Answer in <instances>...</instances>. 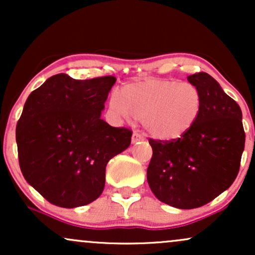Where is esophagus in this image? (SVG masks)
Segmentation results:
<instances>
[{
	"label": "esophagus",
	"mask_w": 255,
	"mask_h": 255,
	"mask_svg": "<svg viewBox=\"0 0 255 255\" xmlns=\"http://www.w3.org/2000/svg\"><path fill=\"white\" fill-rule=\"evenodd\" d=\"M142 140H144V136H142L141 134L137 133V131H134L133 135H131V142H133V144H135V142L142 141Z\"/></svg>",
	"instance_id": "obj_1"
}]
</instances>
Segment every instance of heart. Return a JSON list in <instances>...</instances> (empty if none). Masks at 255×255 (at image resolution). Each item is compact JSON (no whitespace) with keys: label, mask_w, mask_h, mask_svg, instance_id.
<instances>
[{"label":"heart","mask_w":255,"mask_h":255,"mask_svg":"<svg viewBox=\"0 0 255 255\" xmlns=\"http://www.w3.org/2000/svg\"><path fill=\"white\" fill-rule=\"evenodd\" d=\"M110 108L126 120H141L156 139L172 140L187 133L198 120L201 93L191 83L150 79L127 85L124 95L113 92Z\"/></svg>","instance_id":"1"}]
</instances>
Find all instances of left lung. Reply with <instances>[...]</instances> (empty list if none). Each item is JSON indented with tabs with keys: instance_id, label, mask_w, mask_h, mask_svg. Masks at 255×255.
<instances>
[{
	"instance_id": "8db88e82",
	"label": "left lung",
	"mask_w": 255,
	"mask_h": 255,
	"mask_svg": "<svg viewBox=\"0 0 255 255\" xmlns=\"http://www.w3.org/2000/svg\"><path fill=\"white\" fill-rule=\"evenodd\" d=\"M201 93L195 124L178 139H150L147 182L158 200L197 209L227 191L238 176L246 134L239 104L207 73L187 77Z\"/></svg>"
}]
</instances>
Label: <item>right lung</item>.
Listing matches in <instances>:
<instances>
[{"mask_svg":"<svg viewBox=\"0 0 255 255\" xmlns=\"http://www.w3.org/2000/svg\"><path fill=\"white\" fill-rule=\"evenodd\" d=\"M115 83L110 75L77 80L61 73L28 96L16 125L19 164L49 203H92L104 189L108 162L130 145V129L101 119Z\"/></svg>","mask_w":255,"mask_h":255,"instance_id":"add662e5","label":"right lung"}]
</instances>
